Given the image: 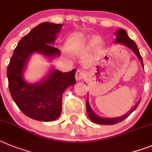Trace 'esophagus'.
<instances>
[{
  "label": "esophagus",
  "mask_w": 152,
  "mask_h": 152,
  "mask_svg": "<svg viewBox=\"0 0 152 152\" xmlns=\"http://www.w3.org/2000/svg\"><path fill=\"white\" fill-rule=\"evenodd\" d=\"M86 77V73L82 69H77L76 73V79L77 81L83 80Z\"/></svg>",
  "instance_id": "obj_1"
}]
</instances>
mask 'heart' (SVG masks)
<instances>
[{
  "mask_svg": "<svg viewBox=\"0 0 152 152\" xmlns=\"http://www.w3.org/2000/svg\"><path fill=\"white\" fill-rule=\"evenodd\" d=\"M82 39H83V37H82L81 35H79V34H74V35H72L71 36H69V38H68L67 41H66L67 46H69V47H73L75 44L80 42Z\"/></svg>",
  "mask_w": 152,
  "mask_h": 152,
  "instance_id": "b5f03b06",
  "label": "heart"
}]
</instances>
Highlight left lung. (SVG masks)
Returning a JSON list of instances; mask_svg holds the SVG:
<instances>
[{
  "instance_id": "8db88e82",
  "label": "left lung",
  "mask_w": 152,
  "mask_h": 152,
  "mask_svg": "<svg viewBox=\"0 0 152 152\" xmlns=\"http://www.w3.org/2000/svg\"><path fill=\"white\" fill-rule=\"evenodd\" d=\"M115 35L116 39L114 43H120L122 44V45H124L128 47L129 48H130L131 50L133 51L134 54L137 56L138 58H139V61H140L142 66L144 68L142 57L140 55V53H139V49H138L137 45H136V44L134 42V41H132V39L128 36L127 32H126V30H124V28H119L117 31V32H115ZM139 102H139L136 105H135V107H134L132 110H129V112H127L126 114L121 116V117H115V118H105V117H100V116H98V114H96L95 112L91 110V107H90L89 105V102H88V98H87V101H86V111H87V113H88V117H89V119L92 121V122L98 124H102V125H113V124H116L119 122H121V121H123L124 120H125L127 117H129L131 114V113L136 110V108L137 107L138 105H139Z\"/></svg>"
}]
</instances>
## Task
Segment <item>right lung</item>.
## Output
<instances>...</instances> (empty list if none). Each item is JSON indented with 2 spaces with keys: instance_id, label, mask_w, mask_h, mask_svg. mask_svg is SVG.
Returning <instances> with one entry per match:
<instances>
[{
  "instance_id": "add662e5",
  "label": "right lung",
  "mask_w": 152,
  "mask_h": 152,
  "mask_svg": "<svg viewBox=\"0 0 152 152\" xmlns=\"http://www.w3.org/2000/svg\"><path fill=\"white\" fill-rule=\"evenodd\" d=\"M62 24L42 23L23 37L13 51L7 67L8 86L12 98L25 115L39 121H53L62 110V95L69 86L76 84V69L62 73L52 68L46 77L28 83L23 73L30 56L39 53L48 58L61 54L53 47Z\"/></svg>"
}]
</instances>
